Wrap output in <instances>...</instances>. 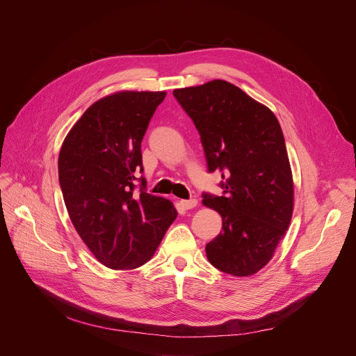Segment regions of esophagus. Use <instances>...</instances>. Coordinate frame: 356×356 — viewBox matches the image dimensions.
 I'll return each instance as SVG.
<instances>
[{
  "instance_id": "obj_1",
  "label": "esophagus",
  "mask_w": 356,
  "mask_h": 356,
  "mask_svg": "<svg viewBox=\"0 0 356 356\" xmlns=\"http://www.w3.org/2000/svg\"><path fill=\"white\" fill-rule=\"evenodd\" d=\"M179 204L183 207V209H186V210H188V209H193V207H196L197 206V200L196 199H188V200H180L179 202Z\"/></svg>"
}]
</instances>
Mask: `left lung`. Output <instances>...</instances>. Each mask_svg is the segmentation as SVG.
Segmentation results:
<instances>
[{"mask_svg":"<svg viewBox=\"0 0 356 356\" xmlns=\"http://www.w3.org/2000/svg\"><path fill=\"white\" fill-rule=\"evenodd\" d=\"M192 118L209 172H220L223 196L203 195L223 230L206 245L209 262L233 276L265 268L293 211V179L280 124L270 108L225 80L176 88Z\"/></svg>","mask_w":356,"mask_h":356,"instance_id":"1","label":"left lung"}]
</instances>
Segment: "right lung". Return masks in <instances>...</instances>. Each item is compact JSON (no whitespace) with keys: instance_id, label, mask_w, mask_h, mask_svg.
Returning a JSON list of instances; mask_svg holds the SVG:
<instances>
[{"instance_id":"1","label":"right lung","mask_w":356,"mask_h":356,"mask_svg":"<svg viewBox=\"0 0 356 356\" xmlns=\"http://www.w3.org/2000/svg\"><path fill=\"white\" fill-rule=\"evenodd\" d=\"M165 91H117L92 103L65 136L58 180L68 216L100 264L136 269L153 257L177 218L168 199L134 193L141 140Z\"/></svg>"}]
</instances>
